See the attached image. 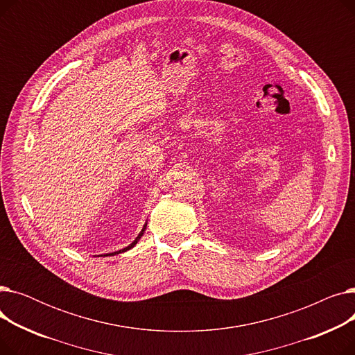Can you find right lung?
<instances>
[{
  "mask_svg": "<svg viewBox=\"0 0 355 355\" xmlns=\"http://www.w3.org/2000/svg\"><path fill=\"white\" fill-rule=\"evenodd\" d=\"M146 225H148V223L145 221V225H144V227H142V230L139 232V234L137 236V239L132 241V243H130V245H128L126 248H123V249H121V250H116V252H112V253H105V254H98V256H115V254H119V253H123V252H128L129 249H132L137 243H138V241H139V239L142 237V234H144V232H145V229H146Z\"/></svg>",
  "mask_w": 355,
  "mask_h": 355,
  "instance_id": "1",
  "label": "right lung"
}]
</instances>
